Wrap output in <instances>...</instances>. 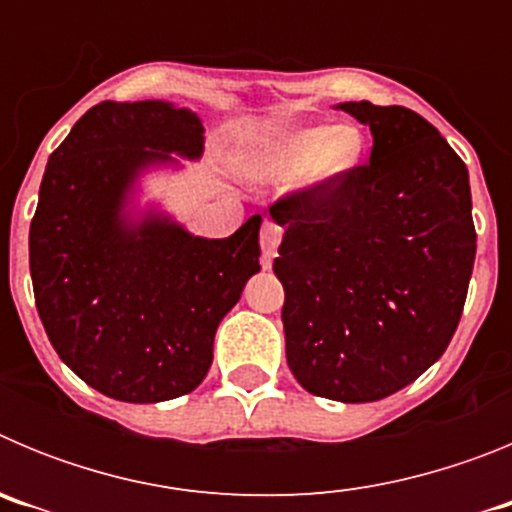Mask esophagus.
Returning <instances> with one entry per match:
<instances>
[{
  "instance_id": "1",
  "label": "esophagus",
  "mask_w": 512,
  "mask_h": 512,
  "mask_svg": "<svg viewBox=\"0 0 512 512\" xmlns=\"http://www.w3.org/2000/svg\"><path fill=\"white\" fill-rule=\"evenodd\" d=\"M279 243H282V225H277L274 220H264V225H261V259H264L266 269L271 266V259L277 256Z\"/></svg>"
}]
</instances>
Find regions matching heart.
<instances>
[{
	"label": "heart",
	"instance_id": "obj_1",
	"mask_svg": "<svg viewBox=\"0 0 512 512\" xmlns=\"http://www.w3.org/2000/svg\"><path fill=\"white\" fill-rule=\"evenodd\" d=\"M364 156V135L354 125L336 128H292L271 135L248 151L241 161L243 174L259 182H282L300 174L307 189H323L343 182Z\"/></svg>",
	"mask_w": 512,
	"mask_h": 512
}]
</instances>
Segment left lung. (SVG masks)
<instances>
[{"instance_id": "left-lung-1", "label": "left lung", "mask_w": 512, "mask_h": 512, "mask_svg": "<svg viewBox=\"0 0 512 512\" xmlns=\"http://www.w3.org/2000/svg\"><path fill=\"white\" fill-rule=\"evenodd\" d=\"M369 125L372 156L343 182L269 207L284 228L287 364L307 392L374 402L441 359L477 253L469 171L418 112L343 102Z\"/></svg>"}]
</instances>
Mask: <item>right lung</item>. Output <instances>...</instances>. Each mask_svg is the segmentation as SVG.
<instances>
[{
    "mask_svg": "<svg viewBox=\"0 0 512 512\" xmlns=\"http://www.w3.org/2000/svg\"><path fill=\"white\" fill-rule=\"evenodd\" d=\"M200 117L161 99L99 102L51 153L30 223L35 305L76 377L120 402L200 387L220 320L259 266L261 215L200 238L158 212L130 217L143 169L202 156Z\"/></svg>",
    "mask_w": 512,
    "mask_h": 512,
    "instance_id": "add662e5",
    "label": "right lung"
}]
</instances>
